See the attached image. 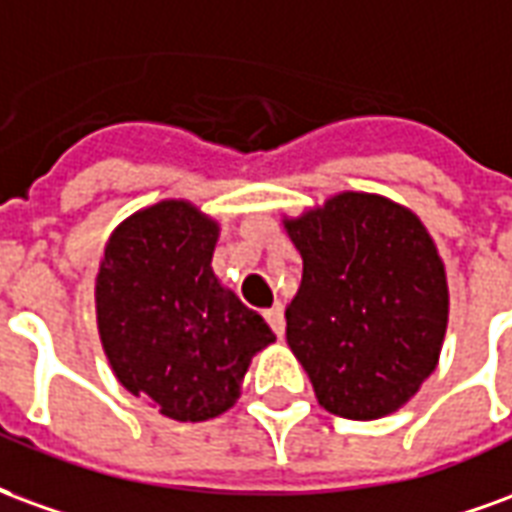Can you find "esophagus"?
Here are the masks:
<instances>
[{"mask_svg": "<svg viewBox=\"0 0 512 512\" xmlns=\"http://www.w3.org/2000/svg\"><path fill=\"white\" fill-rule=\"evenodd\" d=\"M264 319L270 322L272 333L281 338L283 330H286V319H283V305H281V302H275L272 308H267V311H264Z\"/></svg>", "mask_w": 512, "mask_h": 512, "instance_id": "esophagus-1", "label": "esophagus"}]
</instances>
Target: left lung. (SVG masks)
<instances>
[{"instance_id":"8db88e82","label":"left lung","mask_w":512,"mask_h":512,"mask_svg":"<svg viewBox=\"0 0 512 512\" xmlns=\"http://www.w3.org/2000/svg\"><path fill=\"white\" fill-rule=\"evenodd\" d=\"M302 256L286 341L327 412L379 420L434 374L447 333L445 261L412 210L343 190L283 218Z\"/></svg>"}]
</instances>
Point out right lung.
Instances as JSON below:
<instances>
[{
    "label": "right lung",
    "instance_id": "obj_1",
    "mask_svg": "<svg viewBox=\"0 0 512 512\" xmlns=\"http://www.w3.org/2000/svg\"><path fill=\"white\" fill-rule=\"evenodd\" d=\"M218 220L185 199L133 212L111 231L95 278L103 352L119 384L179 423L237 404L253 354L275 341L212 272Z\"/></svg>",
    "mask_w": 512,
    "mask_h": 512
}]
</instances>
